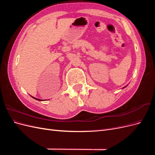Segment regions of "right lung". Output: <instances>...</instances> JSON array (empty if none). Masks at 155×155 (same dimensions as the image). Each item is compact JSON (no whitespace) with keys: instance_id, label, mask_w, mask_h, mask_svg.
I'll list each match as a JSON object with an SVG mask.
<instances>
[{"instance_id":"right-lung-1","label":"right lung","mask_w":155,"mask_h":155,"mask_svg":"<svg viewBox=\"0 0 155 155\" xmlns=\"http://www.w3.org/2000/svg\"><path fill=\"white\" fill-rule=\"evenodd\" d=\"M32 97V96H31ZM33 98H34L35 100H39V101H43V100H39V99H37V98H36V97H32Z\"/></svg>"}]
</instances>
